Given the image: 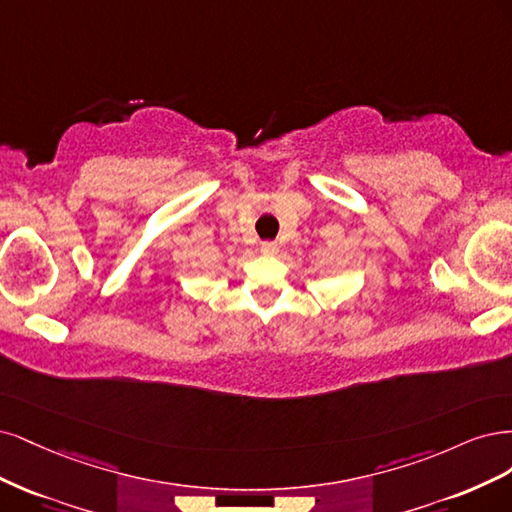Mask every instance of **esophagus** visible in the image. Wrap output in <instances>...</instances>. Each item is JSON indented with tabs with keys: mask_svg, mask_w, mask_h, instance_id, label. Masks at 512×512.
Returning <instances> with one entry per match:
<instances>
[{
	"mask_svg": "<svg viewBox=\"0 0 512 512\" xmlns=\"http://www.w3.org/2000/svg\"><path fill=\"white\" fill-rule=\"evenodd\" d=\"M261 253L263 255H276L278 253V244L276 242H261Z\"/></svg>",
	"mask_w": 512,
	"mask_h": 512,
	"instance_id": "34e87169",
	"label": "esophagus"
}]
</instances>
